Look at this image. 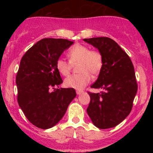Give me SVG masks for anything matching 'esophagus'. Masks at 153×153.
<instances>
[{"instance_id":"obj_1","label":"esophagus","mask_w":153,"mask_h":153,"mask_svg":"<svg viewBox=\"0 0 153 153\" xmlns=\"http://www.w3.org/2000/svg\"><path fill=\"white\" fill-rule=\"evenodd\" d=\"M83 92H84V91L81 90V89H78V90H76V93L78 94V95H80V94L82 93Z\"/></svg>"}]
</instances>
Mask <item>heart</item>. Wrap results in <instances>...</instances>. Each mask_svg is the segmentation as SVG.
<instances>
[{
  "label": "heart",
  "mask_w": 153,
  "mask_h": 153,
  "mask_svg": "<svg viewBox=\"0 0 153 153\" xmlns=\"http://www.w3.org/2000/svg\"><path fill=\"white\" fill-rule=\"evenodd\" d=\"M69 61L58 58L55 63L57 70L61 75L67 76L72 70V65H77L79 73L72 75L64 81L66 86L74 89H82L91 81V75L96 76L101 72L104 65L103 55L96 49H90L85 45L77 44L68 51Z\"/></svg>",
  "instance_id": "heart-1"
}]
</instances>
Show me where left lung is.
Masks as SVG:
<instances>
[{
	"instance_id": "obj_1",
	"label": "left lung",
	"mask_w": 153,
	"mask_h": 153,
	"mask_svg": "<svg viewBox=\"0 0 153 153\" xmlns=\"http://www.w3.org/2000/svg\"><path fill=\"white\" fill-rule=\"evenodd\" d=\"M84 41L98 48L102 54L104 65L92 88L98 93L88 92L90 101L86 109L95 126L114 127L129 115L138 90L133 64L121 47L107 37L85 38Z\"/></svg>"
}]
</instances>
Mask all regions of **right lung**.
Masks as SVG:
<instances>
[{"mask_svg":"<svg viewBox=\"0 0 153 153\" xmlns=\"http://www.w3.org/2000/svg\"><path fill=\"white\" fill-rule=\"evenodd\" d=\"M73 41L44 38L26 52L16 75L18 102L30 123L49 129L59 122L76 96L74 88L50 89L63 82L55 63Z\"/></svg>","mask_w":153,"mask_h":153,"instance_id":"1","label":"right lung"}]
</instances>
